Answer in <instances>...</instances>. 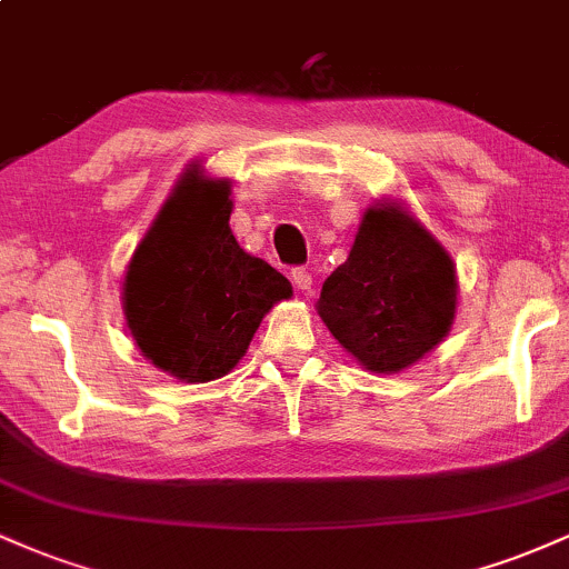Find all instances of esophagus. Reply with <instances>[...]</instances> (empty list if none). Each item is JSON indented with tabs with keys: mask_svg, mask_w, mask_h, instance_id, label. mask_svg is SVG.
Here are the masks:
<instances>
[{
	"mask_svg": "<svg viewBox=\"0 0 569 569\" xmlns=\"http://www.w3.org/2000/svg\"><path fill=\"white\" fill-rule=\"evenodd\" d=\"M291 280H293V286H297L299 291L310 293V289H312V276L305 270V267H297V270H291Z\"/></svg>",
	"mask_w": 569,
	"mask_h": 569,
	"instance_id": "1",
	"label": "esophagus"
}]
</instances>
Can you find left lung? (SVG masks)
Segmentation results:
<instances>
[{
	"mask_svg": "<svg viewBox=\"0 0 569 569\" xmlns=\"http://www.w3.org/2000/svg\"><path fill=\"white\" fill-rule=\"evenodd\" d=\"M318 316L375 375H398L443 342L457 312L452 257L403 202L363 211L348 262L326 278Z\"/></svg>",
	"mask_w": 569,
	"mask_h": 569,
	"instance_id": "left-lung-1",
	"label": "left lung"
}]
</instances>
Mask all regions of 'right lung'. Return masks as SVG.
<instances>
[{"instance_id":"add662e5","label":"right lung","mask_w":569,"mask_h":569,"mask_svg":"<svg viewBox=\"0 0 569 569\" xmlns=\"http://www.w3.org/2000/svg\"><path fill=\"white\" fill-rule=\"evenodd\" d=\"M232 181L184 168L122 278V312L136 348L181 382L230 375L291 283L238 246Z\"/></svg>"}]
</instances>
